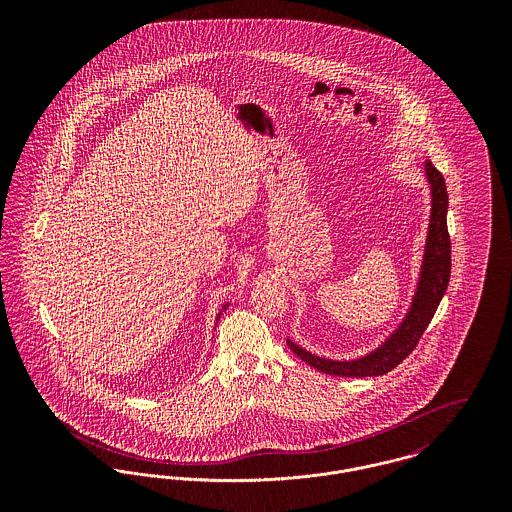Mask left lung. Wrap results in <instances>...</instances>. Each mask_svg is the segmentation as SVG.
<instances>
[{
    "instance_id": "1",
    "label": "left lung",
    "mask_w": 512,
    "mask_h": 512,
    "mask_svg": "<svg viewBox=\"0 0 512 512\" xmlns=\"http://www.w3.org/2000/svg\"><path fill=\"white\" fill-rule=\"evenodd\" d=\"M426 179L430 183L432 195V211L428 236L424 246V258L420 266V278L416 284V292L412 297V305L400 325L370 353L359 359L349 361H333L317 357L307 349L299 347L288 339L293 353L305 361L307 365L335 376H380L400 365L418 345L426 327L430 325L439 301L449 284L451 274V240L447 234V189L445 179L432 161H426L424 167Z\"/></svg>"
}]
</instances>
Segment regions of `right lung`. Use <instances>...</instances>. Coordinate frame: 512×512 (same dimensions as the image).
I'll list each match as a JSON object with an SVG mask.
<instances>
[{
    "label": "right lung",
    "instance_id": "1",
    "mask_svg": "<svg viewBox=\"0 0 512 512\" xmlns=\"http://www.w3.org/2000/svg\"><path fill=\"white\" fill-rule=\"evenodd\" d=\"M226 307H228V303H224V305H222V309H226ZM219 317H220V313H219V315H217V321H219Z\"/></svg>",
    "mask_w": 512,
    "mask_h": 512
}]
</instances>
